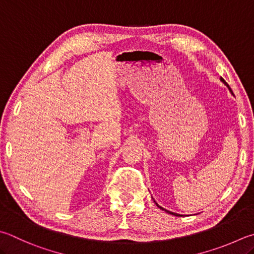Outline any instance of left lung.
<instances>
[{
	"label": "left lung",
	"mask_w": 254,
	"mask_h": 254,
	"mask_svg": "<svg viewBox=\"0 0 254 254\" xmlns=\"http://www.w3.org/2000/svg\"><path fill=\"white\" fill-rule=\"evenodd\" d=\"M220 80H221V82L224 84V85H226L227 86V87L229 88V90H230V93L233 95V93H232V90H231V88H230V86H229L228 84H227V82H226V80H224L222 77H220ZM154 202L156 203V205H157V207L158 208H159V209H161V210H164V211H166L167 213H169V214H172V216H180V214H178V213H175V212H171V211H169V210H166V209H164V208H162V207H160V205L159 204H158L156 201H155V200H154Z\"/></svg>",
	"instance_id": "obj_1"
}]
</instances>
